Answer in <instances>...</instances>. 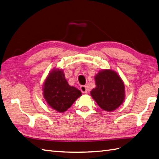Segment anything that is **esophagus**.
Wrapping results in <instances>:
<instances>
[{
    "label": "esophagus",
    "instance_id": "esophagus-1",
    "mask_svg": "<svg viewBox=\"0 0 159 159\" xmlns=\"http://www.w3.org/2000/svg\"><path fill=\"white\" fill-rule=\"evenodd\" d=\"M80 91H82L83 93H87V87H86V86L82 85V86H80Z\"/></svg>",
    "mask_w": 159,
    "mask_h": 159
}]
</instances>
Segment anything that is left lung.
<instances>
[{
	"mask_svg": "<svg viewBox=\"0 0 159 159\" xmlns=\"http://www.w3.org/2000/svg\"><path fill=\"white\" fill-rule=\"evenodd\" d=\"M95 87L90 94L102 110L112 112L123 104L125 87L117 72L111 69L102 70L95 76Z\"/></svg>",
	"mask_w": 159,
	"mask_h": 159,
	"instance_id": "1",
	"label": "left lung"
}]
</instances>
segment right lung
Segmentation results:
<instances>
[{
	"label": "right lung",
	"mask_w": 159,
	"mask_h": 159,
	"mask_svg": "<svg viewBox=\"0 0 159 159\" xmlns=\"http://www.w3.org/2000/svg\"><path fill=\"white\" fill-rule=\"evenodd\" d=\"M43 91L47 104L61 113L70 108L82 95L78 89L69 85L61 68H54L49 73L43 83Z\"/></svg>",
	"instance_id": "right-lung-1"
}]
</instances>
